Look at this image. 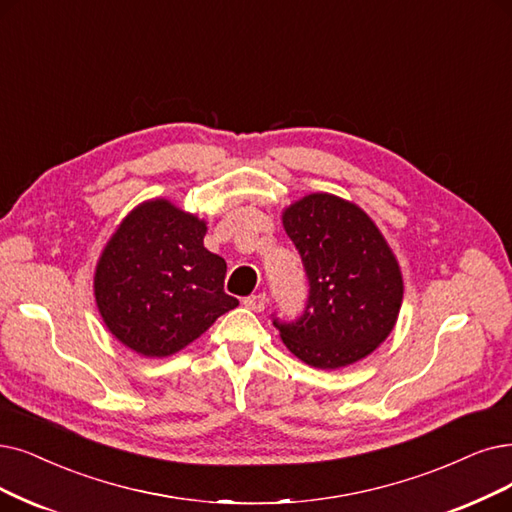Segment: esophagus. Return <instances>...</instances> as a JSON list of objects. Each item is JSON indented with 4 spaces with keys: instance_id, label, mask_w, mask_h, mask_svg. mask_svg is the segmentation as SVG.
Listing matches in <instances>:
<instances>
[{
    "instance_id": "1",
    "label": "esophagus",
    "mask_w": 512,
    "mask_h": 512,
    "mask_svg": "<svg viewBox=\"0 0 512 512\" xmlns=\"http://www.w3.org/2000/svg\"><path fill=\"white\" fill-rule=\"evenodd\" d=\"M243 304H245V309H250V311H254V313H262L264 306H267V296H264V294H256V296L245 298Z\"/></svg>"
}]
</instances>
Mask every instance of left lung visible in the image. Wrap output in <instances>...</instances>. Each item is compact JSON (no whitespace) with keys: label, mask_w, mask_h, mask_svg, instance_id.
I'll return each instance as SVG.
<instances>
[{"label":"left lung","mask_w":512,"mask_h":512,"mask_svg":"<svg viewBox=\"0 0 512 512\" xmlns=\"http://www.w3.org/2000/svg\"><path fill=\"white\" fill-rule=\"evenodd\" d=\"M300 252L311 294L296 323H277L288 351L317 370L353 365L397 325L403 273L386 237L357 203L309 193L281 210Z\"/></svg>","instance_id":"obj_1"}]
</instances>
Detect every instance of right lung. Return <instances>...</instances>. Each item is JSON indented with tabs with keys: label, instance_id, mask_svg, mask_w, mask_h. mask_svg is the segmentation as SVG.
<instances>
[{
	"label": "right lung",
	"instance_id": "right-lung-1",
	"mask_svg": "<svg viewBox=\"0 0 512 512\" xmlns=\"http://www.w3.org/2000/svg\"><path fill=\"white\" fill-rule=\"evenodd\" d=\"M208 222L168 197L138 203L102 248L94 269L96 309L111 336L151 359L187 349L233 311L227 262L203 237Z\"/></svg>",
	"mask_w": 512,
	"mask_h": 512
}]
</instances>
